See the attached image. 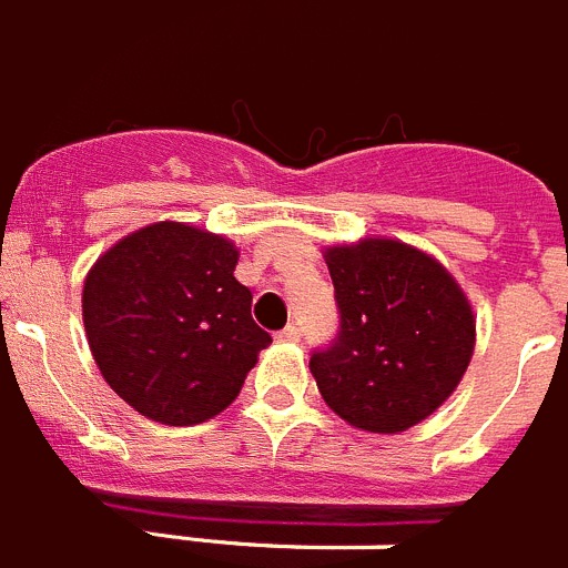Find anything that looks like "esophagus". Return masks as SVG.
<instances>
[{
  "label": "esophagus",
  "mask_w": 568,
  "mask_h": 568,
  "mask_svg": "<svg viewBox=\"0 0 568 568\" xmlns=\"http://www.w3.org/2000/svg\"><path fill=\"white\" fill-rule=\"evenodd\" d=\"M275 338H278V342H298V338H302V331H298L295 324H287Z\"/></svg>",
  "instance_id": "1"
}]
</instances>
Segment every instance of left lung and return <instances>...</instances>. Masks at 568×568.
Masks as SVG:
<instances>
[{
	"label": "left lung",
	"mask_w": 568,
	"mask_h": 568,
	"mask_svg": "<svg viewBox=\"0 0 568 568\" xmlns=\"http://www.w3.org/2000/svg\"><path fill=\"white\" fill-rule=\"evenodd\" d=\"M338 304L331 347L310 356L322 399L353 428L399 434L434 414L474 356L477 322L454 275L394 237L327 246Z\"/></svg>",
	"instance_id": "left-lung-1"
}]
</instances>
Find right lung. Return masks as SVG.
Listing matches in <instances>:
<instances>
[{
    "mask_svg": "<svg viewBox=\"0 0 568 568\" xmlns=\"http://www.w3.org/2000/svg\"><path fill=\"white\" fill-rule=\"evenodd\" d=\"M232 241L160 221L103 252L82 284L91 356L111 390L160 425H201L235 402L273 342L252 322Z\"/></svg>",
    "mask_w": 568,
    "mask_h": 568,
    "instance_id": "right-lung-1",
    "label": "right lung"
}]
</instances>
